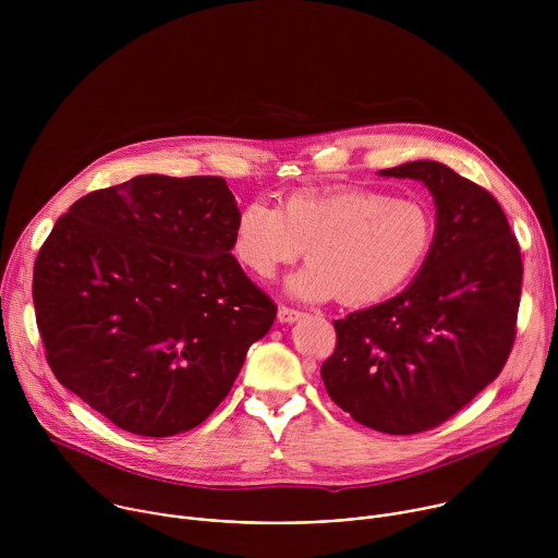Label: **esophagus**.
<instances>
[{
	"label": "esophagus",
	"mask_w": 558,
	"mask_h": 558,
	"mask_svg": "<svg viewBox=\"0 0 558 558\" xmlns=\"http://www.w3.org/2000/svg\"><path fill=\"white\" fill-rule=\"evenodd\" d=\"M300 317H302V313L295 311V308H289V306L278 308V323L280 325H293V323L300 320Z\"/></svg>",
	"instance_id": "1"
}]
</instances>
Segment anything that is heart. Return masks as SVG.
<instances>
[{
	"label": "heart",
	"mask_w": 558,
	"mask_h": 558,
	"mask_svg": "<svg viewBox=\"0 0 558 558\" xmlns=\"http://www.w3.org/2000/svg\"><path fill=\"white\" fill-rule=\"evenodd\" d=\"M433 243L430 209L413 198L347 187L295 190L280 207L252 201L235 216L231 252L254 278L271 280L304 254L284 289L291 298L349 306L400 291Z\"/></svg>",
	"instance_id": "obj_1"
}]
</instances>
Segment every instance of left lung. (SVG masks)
Returning a JSON list of instances; mask_svg holds the SVG:
<instances>
[{
    "label": "left lung",
    "mask_w": 558,
    "mask_h": 558,
    "mask_svg": "<svg viewBox=\"0 0 558 558\" xmlns=\"http://www.w3.org/2000/svg\"><path fill=\"white\" fill-rule=\"evenodd\" d=\"M420 181L435 201V235L413 282L395 298L333 323L323 364L331 400L386 433L430 430L504 368L517 327L523 265L501 205L437 161L379 170Z\"/></svg>",
    "instance_id": "8db88e82"
}]
</instances>
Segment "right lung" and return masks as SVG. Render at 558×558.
I'll use <instances>...</instances> for the list:
<instances>
[{
  "label": "right lung",
  "mask_w": 558,
  "mask_h": 558,
  "mask_svg": "<svg viewBox=\"0 0 558 558\" xmlns=\"http://www.w3.org/2000/svg\"><path fill=\"white\" fill-rule=\"evenodd\" d=\"M225 179L143 174L78 198L33 276L54 377L119 428L172 437L231 390L276 304L231 256Z\"/></svg>",
  "instance_id": "1"
}]
</instances>
